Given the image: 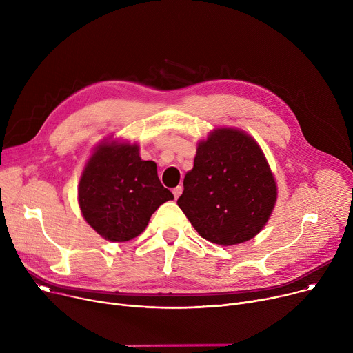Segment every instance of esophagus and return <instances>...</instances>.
<instances>
[{"label": "esophagus", "instance_id": "esophagus-1", "mask_svg": "<svg viewBox=\"0 0 353 353\" xmlns=\"http://www.w3.org/2000/svg\"><path fill=\"white\" fill-rule=\"evenodd\" d=\"M181 192H183V185H177V187L173 188V194H174V198H176V199L181 195Z\"/></svg>", "mask_w": 353, "mask_h": 353}]
</instances>
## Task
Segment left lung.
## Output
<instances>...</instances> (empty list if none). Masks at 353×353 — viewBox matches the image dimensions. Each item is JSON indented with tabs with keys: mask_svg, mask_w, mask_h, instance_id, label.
<instances>
[{
	"mask_svg": "<svg viewBox=\"0 0 353 353\" xmlns=\"http://www.w3.org/2000/svg\"><path fill=\"white\" fill-rule=\"evenodd\" d=\"M177 205L205 240L234 245L256 237L272 215L278 187L257 141L219 127L196 143Z\"/></svg>",
	"mask_w": 353,
	"mask_h": 353,
	"instance_id": "left-lung-1",
	"label": "left lung"
}]
</instances>
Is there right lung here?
I'll return each mask as SVG.
<instances>
[{
	"instance_id": "1",
	"label": "right lung",
	"mask_w": 353,
	"mask_h": 353,
	"mask_svg": "<svg viewBox=\"0 0 353 353\" xmlns=\"http://www.w3.org/2000/svg\"><path fill=\"white\" fill-rule=\"evenodd\" d=\"M173 198L158 177L157 163L141 159L139 145L112 137L96 145L78 184L83 219L116 243L139 236L152 214Z\"/></svg>"
}]
</instances>
